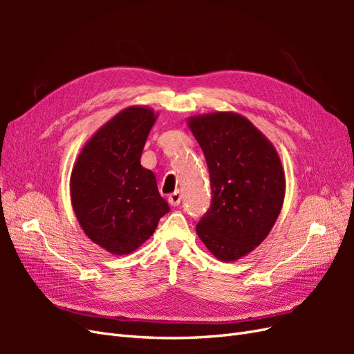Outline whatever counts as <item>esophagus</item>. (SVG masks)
<instances>
[{
    "mask_svg": "<svg viewBox=\"0 0 354 354\" xmlns=\"http://www.w3.org/2000/svg\"><path fill=\"white\" fill-rule=\"evenodd\" d=\"M180 201H181V194L180 192L177 190V192H174V194H171L169 196H168V203L171 207H177L178 203H180Z\"/></svg>",
    "mask_w": 354,
    "mask_h": 354,
    "instance_id": "1",
    "label": "esophagus"
}]
</instances>
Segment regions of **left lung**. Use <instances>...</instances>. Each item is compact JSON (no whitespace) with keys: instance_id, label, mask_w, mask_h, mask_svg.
<instances>
[{"instance_id":"1","label":"left lung","mask_w":354,"mask_h":354,"mask_svg":"<svg viewBox=\"0 0 354 354\" xmlns=\"http://www.w3.org/2000/svg\"><path fill=\"white\" fill-rule=\"evenodd\" d=\"M209 169L212 202L199 239L224 263L248 255L273 229L285 199V171L273 143L236 112L187 118Z\"/></svg>"}]
</instances>
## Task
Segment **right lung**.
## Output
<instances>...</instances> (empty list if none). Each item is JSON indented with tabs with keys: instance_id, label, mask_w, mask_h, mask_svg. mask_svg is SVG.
I'll return each mask as SVG.
<instances>
[{
	"instance_id": "obj_1",
	"label": "right lung",
	"mask_w": 354,
	"mask_h": 354,
	"mask_svg": "<svg viewBox=\"0 0 354 354\" xmlns=\"http://www.w3.org/2000/svg\"><path fill=\"white\" fill-rule=\"evenodd\" d=\"M158 115L138 104L118 112L88 138L72 167L71 202L80 226L113 255L134 252L169 211L155 174L140 164Z\"/></svg>"
}]
</instances>
